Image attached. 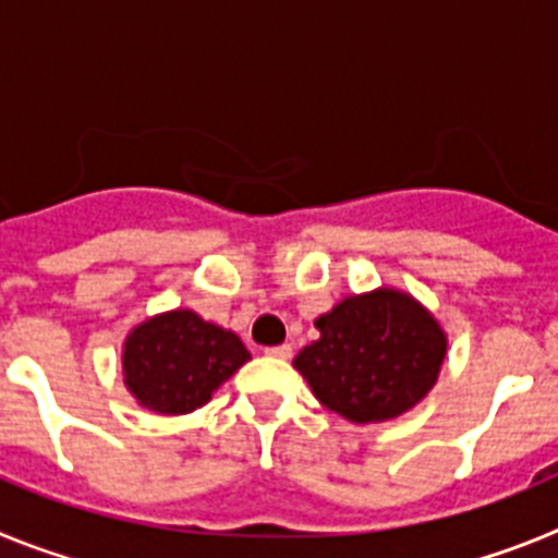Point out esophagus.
<instances>
[{"instance_id":"esophagus-1","label":"esophagus","mask_w":558,"mask_h":558,"mask_svg":"<svg viewBox=\"0 0 558 558\" xmlns=\"http://www.w3.org/2000/svg\"><path fill=\"white\" fill-rule=\"evenodd\" d=\"M265 354H268V357H276V360H290L293 357V347H290V343H282V347L265 349Z\"/></svg>"}]
</instances>
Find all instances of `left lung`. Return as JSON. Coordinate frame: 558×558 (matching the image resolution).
Segmentation results:
<instances>
[{
	"mask_svg": "<svg viewBox=\"0 0 558 558\" xmlns=\"http://www.w3.org/2000/svg\"><path fill=\"white\" fill-rule=\"evenodd\" d=\"M322 338L295 354L315 399L354 425L388 422L436 386L447 332L411 293L377 288L347 295L315 318Z\"/></svg>",
	"mask_w": 558,
	"mask_h": 558,
	"instance_id": "obj_1",
	"label": "left lung"
}]
</instances>
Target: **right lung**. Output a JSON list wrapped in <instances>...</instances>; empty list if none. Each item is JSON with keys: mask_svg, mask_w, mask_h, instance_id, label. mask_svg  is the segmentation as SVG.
<instances>
[{"mask_svg": "<svg viewBox=\"0 0 558 558\" xmlns=\"http://www.w3.org/2000/svg\"><path fill=\"white\" fill-rule=\"evenodd\" d=\"M251 352L231 329L192 310L150 315L122 343V379L142 408L161 416L198 411Z\"/></svg>", "mask_w": 558, "mask_h": 558, "instance_id": "obj_1", "label": "right lung"}]
</instances>
